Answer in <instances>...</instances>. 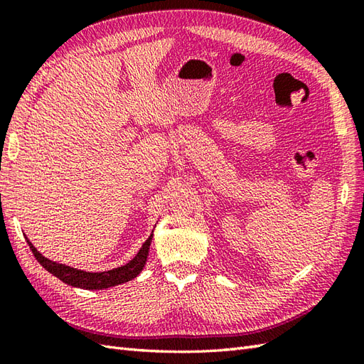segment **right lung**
I'll return each instance as SVG.
<instances>
[{"label": "right lung", "mask_w": 364, "mask_h": 364, "mask_svg": "<svg viewBox=\"0 0 364 364\" xmlns=\"http://www.w3.org/2000/svg\"><path fill=\"white\" fill-rule=\"evenodd\" d=\"M151 239H153V233L142 244L141 250L137 252L136 257L131 261H128L125 266L115 267L111 270H105V272H86V270L75 269L70 266L60 264V262L51 261L48 258H45L41 252H37V249L33 244H31L28 237H26V241L29 244V249L33 250L36 259L41 262V264L46 270H48L50 274L58 277L59 280H63L67 284L75 286V288L95 291V289H106V288H112V286L127 283L141 274L142 269L145 267L146 257H149Z\"/></svg>", "instance_id": "1"}]
</instances>
